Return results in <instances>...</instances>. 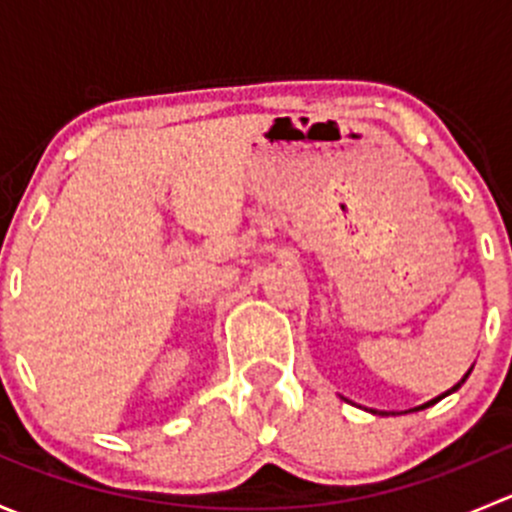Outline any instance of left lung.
<instances>
[{
  "label": "left lung",
  "instance_id": "obj_1",
  "mask_svg": "<svg viewBox=\"0 0 512 512\" xmlns=\"http://www.w3.org/2000/svg\"><path fill=\"white\" fill-rule=\"evenodd\" d=\"M471 369H473V366H471ZM471 369H468V374H471ZM468 374H463V379H461V381H458V384H456V386H451V389H448V391H446V394H441V396H436V399H431V401H426V404H421V406H416V409H411V411H421V409H428V406H433V404H436V401H441V399H443V396H448V394H453V391H458V389H461V386H463V384H466V379H468ZM371 414H379V411H371ZM381 416H384V414H381Z\"/></svg>",
  "mask_w": 512,
  "mask_h": 512
}]
</instances>
